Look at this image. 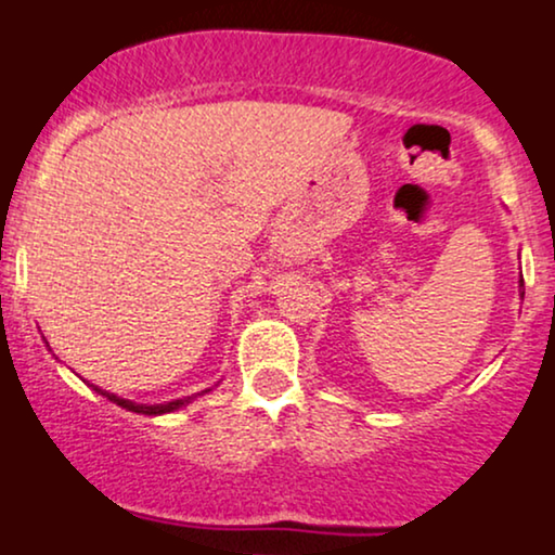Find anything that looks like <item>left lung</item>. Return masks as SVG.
I'll list each match as a JSON object with an SVG mask.
<instances>
[{"label": "left lung", "instance_id": "obj_1", "mask_svg": "<svg viewBox=\"0 0 555 555\" xmlns=\"http://www.w3.org/2000/svg\"><path fill=\"white\" fill-rule=\"evenodd\" d=\"M519 286H525V282H519ZM521 295H525V292H521Z\"/></svg>", "mask_w": 555, "mask_h": 555}]
</instances>
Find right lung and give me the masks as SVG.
<instances>
[{
	"label": "right lung",
	"instance_id": "add662e5",
	"mask_svg": "<svg viewBox=\"0 0 555 555\" xmlns=\"http://www.w3.org/2000/svg\"><path fill=\"white\" fill-rule=\"evenodd\" d=\"M95 391L101 393V397H106L109 401H114V404H119L122 410H130V412H138V415H167V412H175L180 410V406L190 404L193 401V397H184V399H175V401H167V404H135V401L130 399H119L117 393H109L104 391V388L95 386Z\"/></svg>",
	"mask_w": 555,
	"mask_h": 555
}]
</instances>
